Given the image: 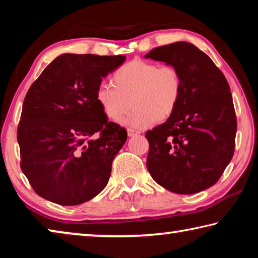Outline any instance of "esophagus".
<instances>
[{"mask_svg": "<svg viewBox=\"0 0 258 258\" xmlns=\"http://www.w3.org/2000/svg\"><path fill=\"white\" fill-rule=\"evenodd\" d=\"M139 133H140L139 131H135V130H133V128H128V130H127L128 137H134V135H137V134H139Z\"/></svg>", "mask_w": 258, "mask_h": 258, "instance_id": "1", "label": "esophagus"}]
</instances>
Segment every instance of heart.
I'll return each mask as SVG.
<instances>
[{
    "label": "heart",
    "mask_w": 258,
    "mask_h": 258,
    "mask_svg": "<svg viewBox=\"0 0 258 258\" xmlns=\"http://www.w3.org/2000/svg\"><path fill=\"white\" fill-rule=\"evenodd\" d=\"M112 85L101 83L95 92L100 108L111 120H118L134 109L121 123L145 128L154 121L168 119L180 103L183 81L178 69L146 60H132L112 75Z\"/></svg>",
    "instance_id": "obj_1"
}]
</instances>
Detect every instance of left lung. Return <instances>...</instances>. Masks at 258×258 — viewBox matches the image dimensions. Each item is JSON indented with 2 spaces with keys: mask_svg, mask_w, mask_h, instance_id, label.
Segmentation results:
<instances>
[{
  "mask_svg": "<svg viewBox=\"0 0 258 258\" xmlns=\"http://www.w3.org/2000/svg\"><path fill=\"white\" fill-rule=\"evenodd\" d=\"M146 58L176 67L183 81L175 112L146 133L148 171L174 194L206 190L218 181L234 152L237 118L229 83L191 43L158 46Z\"/></svg>",
  "mask_w": 258,
  "mask_h": 258,
  "instance_id": "8db88e82",
  "label": "left lung"
}]
</instances>
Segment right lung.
Instances as JSON below:
<instances>
[{"label":"right lung","mask_w":258,"mask_h":258,"mask_svg":"<svg viewBox=\"0 0 258 258\" xmlns=\"http://www.w3.org/2000/svg\"><path fill=\"white\" fill-rule=\"evenodd\" d=\"M125 55L64 53L52 61L26 94L17 131L20 167L38 196L75 206L101 192L127 139L95 100L102 78Z\"/></svg>","instance_id":"obj_1"}]
</instances>
